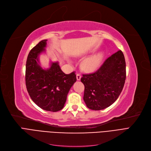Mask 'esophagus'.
<instances>
[{
	"mask_svg": "<svg viewBox=\"0 0 151 151\" xmlns=\"http://www.w3.org/2000/svg\"><path fill=\"white\" fill-rule=\"evenodd\" d=\"M76 77H77V81H80V80H81V74H77Z\"/></svg>",
	"mask_w": 151,
	"mask_h": 151,
	"instance_id": "34e87169",
	"label": "esophagus"
}]
</instances>
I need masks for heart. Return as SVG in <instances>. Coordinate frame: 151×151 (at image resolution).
<instances>
[{
  "mask_svg": "<svg viewBox=\"0 0 151 151\" xmlns=\"http://www.w3.org/2000/svg\"><path fill=\"white\" fill-rule=\"evenodd\" d=\"M104 59V54L99 53L86 59L82 64V68L87 71H92L97 69Z\"/></svg>",
  "mask_w": 151,
  "mask_h": 151,
  "instance_id": "heart-1",
  "label": "heart"
}]
</instances>
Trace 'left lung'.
I'll list each match as a JSON object with an SVG mask.
<instances>
[{"label": "left lung", "mask_w": 151, "mask_h": 151, "mask_svg": "<svg viewBox=\"0 0 151 151\" xmlns=\"http://www.w3.org/2000/svg\"><path fill=\"white\" fill-rule=\"evenodd\" d=\"M126 67L124 55L119 50L108 58L96 72L82 75L84 101L88 108L102 110L117 99L125 83Z\"/></svg>", "instance_id": "1"}]
</instances>
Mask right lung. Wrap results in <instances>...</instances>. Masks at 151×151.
Returning <instances> with one entry per match:
<instances>
[{
	"instance_id": "right-lung-1",
	"label": "right lung",
	"mask_w": 151,
	"mask_h": 151,
	"mask_svg": "<svg viewBox=\"0 0 151 151\" xmlns=\"http://www.w3.org/2000/svg\"><path fill=\"white\" fill-rule=\"evenodd\" d=\"M47 40H41L28 55L25 67V84L33 102L44 110L58 112L64 107L71 87L76 82L75 72L65 74L59 62H51L47 69L41 67L39 56L45 52Z\"/></svg>"
}]
</instances>
